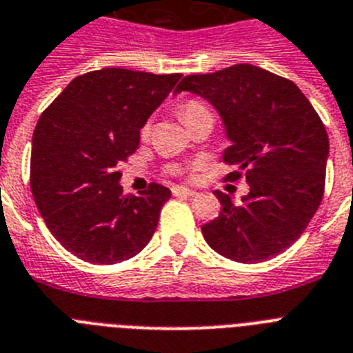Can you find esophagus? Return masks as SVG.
I'll return each instance as SVG.
<instances>
[{"mask_svg": "<svg viewBox=\"0 0 353 353\" xmlns=\"http://www.w3.org/2000/svg\"><path fill=\"white\" fill-rule=\"evenodd\" d=\"M172 194L177 197H190L196 196V190H190V188H185V186H174V188H172Z\"/></svg>", "mask_w": 353, "mask_h": 353, "instance_id": "esophagus-1", "label": "esophagus"}]
</instances>
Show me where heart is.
Wrapping results in <instances>:
<instances>
[{
  "instance_id": "1",
  "label": "heart",
  "mask_w": 353,
  "mask_h": 353,
  "mask_svg": "<svg viewBox=\"0 0 353 353\" xmlns=\"http://www.w3.org/2000/svg\"><path fill=\"white\" fill-rule=\"evenodd\" d=\"M206 110H208V108H206L203 103L186 101L185 105L181 107V119L186 123L188 119H192L194 116H197V114H201V112H206ZM148 132H150V123H147V125L141 128V136H148ZM170 172H176V168L172 167Z\"/></svg>"
}]
</instances>
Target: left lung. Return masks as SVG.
<instances>
[{
    "label": "left lung",
    "instance_id": "1",
    "mask_svg": "<svg viewBox=\"0 0 353 353\" xmlns=\"http://www.w3.org/2000/svg\"><path fill=\"white\" fill-rule=\"evenodd\" d=\"M205 97L219 112L234 165L245 172L248 196L234 205L216 190L221 212L201 226L205 241L223 257L261 263L286 250L305 232L325 194L328 134L312 103L286 77L239 63L212 74L185 76L176 92Z\"/></svg>",
    "mask_w": 353,
    "mask_h": 353
}]
</instances>
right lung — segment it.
<instances>
[{"label": "right lung", "mask_w": 353, "mask_h": 353, "mask_svg": "<svg viewBox=\"0 0 353 353\" xmlns=\"http://www.w3.org/2000/svg\"><path fill=\"white\" fill-rule=\"evenodd\" d=\"M179 79L101 68L72 79L39 116L30 156L34 201L52 236L79 259L121 263L154 236L170 190L150 183L139 196H125L119 165Z\"/></svg>", "instance_id": "obj_1"}]
</instances>
